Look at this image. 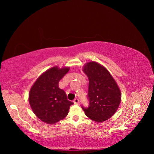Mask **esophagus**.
<instances>
[{"instance_id": "esophagus-1", "label": "esophagus", "mask_w": 154, "mask_h": 154, "mask_svg": "<svg viewBox=\"0 0 154 154\" xmlns=\"http://www.w3.org/2000/svg\"><path fill=\"white\" fill-rule=\"evenodd\" d=\"M73 103H75V104H76V105H78V104L79 103V100L78 98H75L74 99V100H73Z\"/></svg>"}]
</instances>
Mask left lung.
<instances>
[{
	"label": "left lung",
	"mask_w": 154,
	"mask_h": 154,
	"mask_svg": "<svg viewBox=\"0 0 154 154\" xmlns=\"http://www.w3.org/2000/svg\"><path fill=\"white\" fill-rule=\"evenodd\" d=\"M83 72L89 79V105L82 108L88 118L103 122L113 116L118 109L121 101L120 90L109 72L97 62L87 63Z\"/></svg>",
	"instance_id": "8db88e82"
}]
</instances>
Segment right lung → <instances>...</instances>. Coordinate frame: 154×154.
<instances>
[{"instance_id":"obj_1","label":"right lung","mask_w":154,"mask_h":154,"mask_svg":"<svg viewBox=\"0 0 154 154\" xmlns=\"http://www.w3.org/2000/svg\"><path fill=\"white\" fill-rule=\"evenodd\" d=\"M69 71L53 67L38 78L29 93V103L32 111L41 121L55 124L66 117L73 103L67 99L58 83Z\"/></svg>"}]
</instances>
